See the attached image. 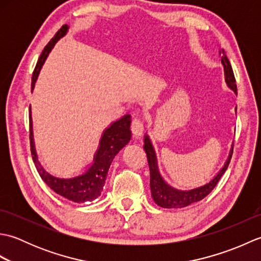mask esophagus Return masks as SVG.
I'll list each match as a JSON object with an SVG mask.
<instances>
[{"instance_id":"1","label":"esophagus","mask_w":261,"mask_h":261,"mask_svg":"<svg viewBox=\"0 0 261 261\" xmlns=\"http://www.w3.org/2000/svg\"><path fill=\"white\" fill-rule=\"evenodd\" d=\"M131 129H132V132H134L135 137H137V138L141 137L143 131H145V125H143L142 120H140L139 118L134 119V121H132V124H131Z\"/></svg>"}]
</instances>
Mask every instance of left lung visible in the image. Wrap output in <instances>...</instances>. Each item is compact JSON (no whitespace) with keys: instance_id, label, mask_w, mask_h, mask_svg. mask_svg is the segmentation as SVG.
<instances>
[{"instance_id":"obj_1","label":"left lung","mask_w":261,"mask_h":261,"mask_svg":"<svg viewBox=\"0 0 261 261\" xmlns=\"http://www.w3.org/2000/svg\"><path fill=\"white\" fill-rule=\"evenodd\" d=\"M219 54L221 56V63H222L223 68H224V80H225L226 85H228L230 90L233 91L237 95V84H236L234 74H233V70H232L231 64L223 50H220ZM143 142H145L143 149H145V151L147 153L149 168H150L151 196L153 198L154 203H156L158 206L164 207V208L185 207L193 203L201 201V199H203L205 196H207L208 194L213 191V188L216 186V184H218V181L225 173V170L228 169L232 153H233V143H232L229 156L226 158L222 168H221L218 171V174H216L212 179L208 180L206 184L197 186V187L188 188V190H179V188H176L169 185L168 182L164 179L162 174H160L156 151H154L150 137H149L147 134L145 135V137H143Z\"/></svg>"}]
</instances>
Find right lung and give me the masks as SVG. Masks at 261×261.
<instances>
[{
  "mask_svg": "<svg viewBox=\"0 0 261 261\" xmlns=\"http://www.w3.org/2000/svg\"><path fill=\"white\" fill-rule=\"evenodd\" d=\"M69 27L67 24L63 25L54 36L48 45L43 49L40 57L37 63L35 70H33L31 91L33 92L36 82L38 80L39 73L45 64L49 53L56 45L59 39L67 35ZM31 107L29 109V120H30V147L33 163L42 180L56 192L69 201L76 203L91 202L96 199L103 191V186L107 179L108 171L114 157L119 153L121 149H123L131 140V115L125 114L122 118L113 121L108 127H105L101 139L98 142V147L94 153L93 162L81 170L79 174L70 177H59L49 174L45 167L40 164L38 159V153L36 150L35 138H33V126L31 118Z\"/></svg>",
  "mask_w": 261,
  "mask_h": 261,
  "instance_id": "right-lung-1",
  "label": "right lung"
}]
</instances>
